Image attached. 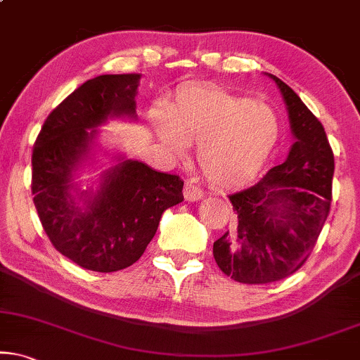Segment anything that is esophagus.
Here are the masks:
<instances>
[{
  "instance_id": "obj_1",
  "label": "esophagus",
  "mask_w": 360,
  "mask_h": 360,
  "mask_svg": "<svg viewBox=\"0 0 360 360\" xmlns=\"http://www.w3.org/2000/svg\"><path fill=\"white\" fill-rule=\"evenodd\" d=\"M183 194H184L186 200H199V199H202V195H204L202 189H200L199 186L189 183V181H186Z\"/></svg>"
}]
</instances>
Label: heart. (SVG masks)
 Instances as JSON below:
<instances>
[{
	"instance_id": "obj_1",
	"label": "heart",
	"mask_w": 360,
	"mask_h": 360,
	"mask_svg": "<svg viewBox=\"0 0 360 360\" xmlns=\"http://www.w3.org/2000/svg\"><path fill=\"white\" fill-rule=\"evenodd\" d=\"M153 130L167 151L183 156L198 143V165L222 188L252 181L281 140V120L265 103H253L220 89L179 90L151 118Z\"/></svg>"
}]
</instances>
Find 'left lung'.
<instances>
[{
    "instance_id": "left-lung-1",
    "label": "left lung",
    "mask_w": 360,
    "mask_h": 360,
    "mask_svg": "<svg viewBox=\"0 0 360 360\" xmlns=\"http://www.w3.org/2000/svg\"><path fill=\"white\" fill-rule=\"evenodd\" d=\"M295 143L285 162L250 188L230 194L238 224L232 237L214 242V258L238 283L283 280L308 260L333 199L334 155L324 127L278 77Z\"/></svg>"
}]
</instances>
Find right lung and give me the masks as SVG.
I'll return each mask as SVG.
<instances>
[{"label":"right lung","mask_w":360,"mask_h":360,"mask_svg":"<svg viewBox=\"0 0 360 360\" xmlns=\"http://www.w3.org/2000/svg\"><path fill=\"white\" fill-rule=\"evenodd\" d=\"M140 74L98 75L49 113L32 148L31 191L46 236L57 252L92 271L130 266L155 237L166 209L183 202L179 176L122 160L102 174L100 189L80 207L72 172L87 156L97 127L113 117H136Z\"/></svg>","instance_id":"right-lung-1"}]
</instances>
